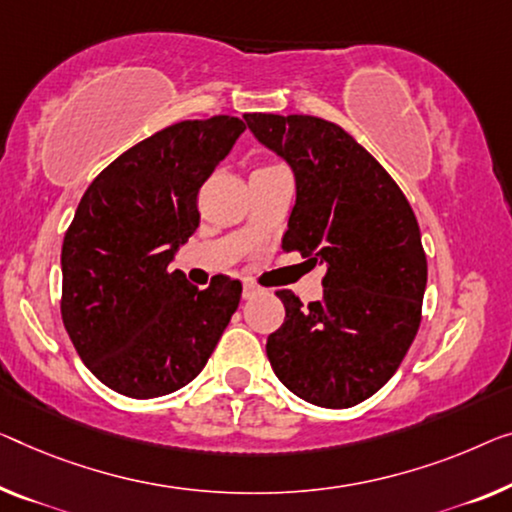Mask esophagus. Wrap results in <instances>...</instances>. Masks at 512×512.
<instances>
[{"instance_id": "esophagus-1", "label": "esophagus", "mask_w": 512, "mask_h": 512, "mask_svg": "<svg viewBox=\"0 0 512 512\" xmlns=\"http://www.w3.org/2000/svg\"><path fill=\"white\" fill-rule=\"evenodd\" d=\"M264 289L262 287H257V285H253V282H243V299H255L257 294H262Z\"/></svg>"}]
</instances>
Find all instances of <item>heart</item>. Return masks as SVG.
I'll return each instance as SVG.
<instances>
[{
	"instance_id": "1",
	"label": "heart",
	"mask_w": 512,
	"mask_h": 512,
	"mask_svg": "<svg viewBox=\"0 0 512 512\" xmlns=\"http://www.w3.org/2000/svg\"><path fill=\"white\" fill-rule=\"evenodd\" d=\"M266 167H269V165H266Z\"/></svg>"
}]
</instances>
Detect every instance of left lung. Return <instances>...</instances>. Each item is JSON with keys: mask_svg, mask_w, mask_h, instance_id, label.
Instances as JSON below:
<instances>
[{"mask_svg": "<svg viewBox=\"0 0 512 512\" xmlns=\"http://www.w3.org/2000/svg\"><path fill=\"white\" fill-rule=\"evenodd\" d=\"M243 119L294 172L282 248L326 266L319 301L276 292L285 322L266 340V356L301 400L354 407L395 375L421 324L427 262L416 216L398 183L340 126L305 114Z\"/></svg>", "mask_w": 512, "mask_h": 512, "instance_id": "left-lung-1", "label": "left lung"}]
</instances>
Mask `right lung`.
I'll list each match as a JSON object with an SVG mask.
<instances>
[{"label":"right lung","instance_id":"right-lung-1","mask_svg":"<svg viewBox=\"0 0 512 512\" xmlns=\"http://www.w3.org/2000/svg\"><path fill=\"white\" fill-rule=\"evenodd\" d=\"M243 131L227 114L167 126L82 195L61 248V319L112 391L149 400L190 384L239 308V280L197 289L170 264L200 225L197 190Z\"/></svg>","mask_w":512,"mask_h":512}]
</instances>
